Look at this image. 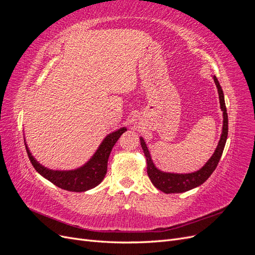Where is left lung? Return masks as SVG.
<instances>
[{"label":"left lung","mask_w":255,"mask_h":255,"mask_svg":"<svg viewBox=\"0 0 255 255\" xmlns=\"http://www.w3.org/2000/svg\"><path fill=\"white\" fill-rule=\"evenodd\" d=\"M213 79L218 90L220 109L222 111L223 116V126L217 148H216L211 158L206 161L202 168H200L199 170L190 173H173L161 171L154 165L148 146H146L143 138L140 137V144L146 159V172H148V175L154 186L165 192V194H180V192L188 191L192 188L200 186V185H202L208 177L211 176V174L214 172L216 167H217L219 163L228 138V113L225 103V95H223L222 88L215 75L213 76Z\"/></svg>","instance_id":"1"}]
</instances>
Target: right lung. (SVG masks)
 <instances>
[{"label":"right lung","mask_w":255,"mask_h":255,"mask_svg":"<svg viewBox=\"0 0 255 255\" xmlns=\"http://www.w3.org/2000/svg\"><path fill=\"white\" fill-rule=\"evenodd\" d=\"M126 130L127 128L123 127L110 133L100 143L99 148L87 163L79 168L72 169V170H53V169L42 166L29 152L25 139L24 143L30 163L38 173L61 189L82 192L95 188L103 181L107 171V161H109L113 146Z\"/></svg>","instance_id":"1"}]
</instances>
